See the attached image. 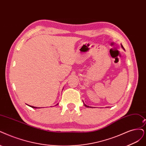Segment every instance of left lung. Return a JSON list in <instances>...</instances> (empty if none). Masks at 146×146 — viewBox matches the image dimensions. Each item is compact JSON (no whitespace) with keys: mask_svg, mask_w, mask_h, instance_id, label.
<instances>
[{"mask_svg":"<svg viewBox=\"0 0 146 146\" xmlns=\"http://www.w3.org/2000/svg\"><path fill=\"white\" fill-rule=\"evenodd\" d=\"M121 47H122V48H123V49H124V50H125V48H124V47H123V46H122V44H121ZM84 105H85V106L86 107H87V108H88V107H89V106H87V105H85V104L84 103ZM90 107H91V106H90Z\"/></svg>","mask_w":146,"mask_h":146,"instance_id":"left-lung-1","label":"left lung"}]
</instances>
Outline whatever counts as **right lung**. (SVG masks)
Returning a JSON list of instances; mask_svg holds the SVG:
<instances>
[{
	"mask_svg": "<svg viewBox=\"0 0 146 146\" xmlns=\"http://www.w3.org/2000/svg\"><path fill=\"white\" fill-rule=\"evenodd\" d=\"M58 105V104H56V105ZM28 106H31V108H37V107H35V106H30V105H28Z\"/></svg>",
	"mask_w": 146,
	"mask_h": 146,
	"instance_id": "obj_1",
	"label": "right lung"
}]
</instances>
